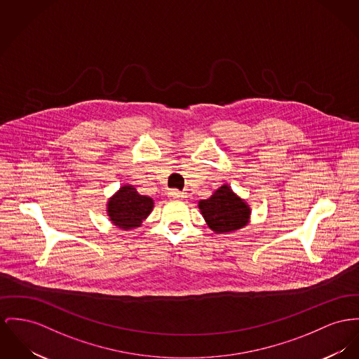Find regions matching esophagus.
<instances>
[{"instance_id": "esophagus-1", "label": "esophagus", "mask_w": 359, "mask_h": 359, "mask_svg": "<svg viewBox=\"0 0 359 359\" xmlns=\"http://www.w3.org/2000/svg\"><path fill=\"white\" fill-rule=\"evenodd\" d=\"M168 196H170L171 198H177V200H184V198L187 197V193H185V191L172 189V191H168Z\"/></svg>"}]
</instances>
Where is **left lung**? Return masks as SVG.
I'll list each match as a JSON object with an SVG mask.
<instances>
[{
	"mask_svg": "<svg viewBox=\"0 0 359 359\" xmlns=\"http://www.w3.org/2000/svg\"><path fill=\"white\" fill-rule=\"evenodd\" d=\"M198 208L208 227L217 234L245 227L250 217L249 205L229 185H222L210 198L200 200Z\"/></svg>",
	"mask_w": 359,
	"mask_h": 359,
	"instance_id": "left-lung-1",
	"label": "left lung"
}]
</instances>
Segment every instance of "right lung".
Wrapping results in <instances>:
<instances>
[{"label": "right lung", "mask_w": 359, "mask_h": 359, "mask_svg": "<svg viewBox=\"0 0 359 359\" xmlns=\"http://www.w3.org/2000/svg\"><path fill=\"white\" fill-rule=\"evenodd\" d=\"M154 200L143 196L132 185H123L107 203V215L111 223L122 230L140 227L144 219L151 214Z\"/></svg>", "instance_id": "1"}]
</instances>
